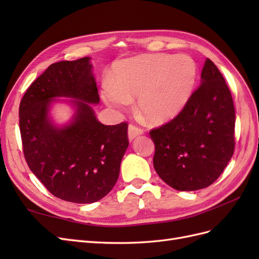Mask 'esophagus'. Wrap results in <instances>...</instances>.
Returning <instances> with one entry per match:
<instances>
[{
  "mask_svg": "<svg viewBox=\"0 0 259 259\" xmlns=\"http://www.w3.org/2000/svg\"><path fill=\"white\" fill-rule=\"evenodd\" d=\"M144 133V131L142 128H139L137 126H135V125H132L130 124L128 125V130H127V136H128V140L130 142H133L137 136L142 135Z\"/></svg>",
  "mask_w": 259,
  "mask_h": 259,
  "instance_id": "1",
  "label": "esophagus"
}]
</instances>
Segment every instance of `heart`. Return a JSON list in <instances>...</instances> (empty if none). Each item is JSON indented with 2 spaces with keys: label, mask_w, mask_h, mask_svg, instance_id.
I'll return each instance as SVG.
<instances>
[{
  "label": "heart",
  "mask_w": 259,
  "mask_h": 259,
  "mask_svg": "<svg viewBox=\"0 0 259 259\" xmlns=\"http://www.w3.org/2000/svg\"><path fill=\"white\" fill-rule=\"evenodd\" d=\"M198 75L188 55L143 54L116 61L111 82L101 84L105 103L119 110L137 96V110L152 124L173 120L189 101Z\"/></svg>",
  "instance_id": "b5f03b06"
}]
</instances>
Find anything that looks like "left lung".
I'll return each mask as SVG.
<instances>
[{"label":"left lung","instance_id":"1","mask_svg":"<svg viewBox=\"0 0 259 259\" xmlns=\"http://www.w3.org/2000/svg\"><path fill=\"white\" fill-rule=\"evenodd\" d=\"M231 93L210 59L201 84L174 120L152 130L153 166L164 183L179 191H195L213 184L228 165L234 150Z\"/></svg>","mask_w":259,"mask_h":259}]
</instances>
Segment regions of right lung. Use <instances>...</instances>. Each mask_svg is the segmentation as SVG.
Masks as SVG:
<instances>
[{
	"label": "right lung",
	"instance_id": "obj_1",
	"mask_svg": "<svg viewBox=\"0 0 259 259\" xmlns=\"http://www.w3.org/2000/svg\"><path fill=\"white\" fill-rule=\"evenodd\" d=\"M66 98V100H59ZM64 102L74 114L65 124L51 109ZM91 57L55 62L30 85L19 107L23 153L31 171L52 194L90 204L111 191L128 147L127 124H101Z\"/></svg>",
	"mask_w": 259,
	"mask_h": 259
}]
</instances>
